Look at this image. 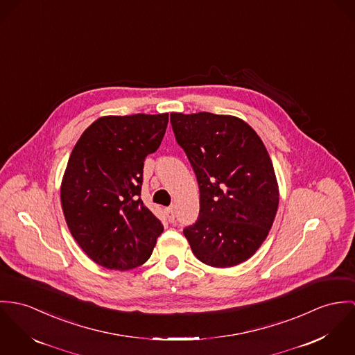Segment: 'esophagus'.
Segmentation results:
<instances>
[{
	"mask_svg": "<svg viewBox=\"0 0 355 355\" xmlns=\"http://www.w3.org/2000/svg\"><path fill=\"white\" fill-rule=\"evenodd\" d=\"M164 212H166V218H167V220H168V222H174V219H175L174 207H168V208H166V209H164Z\"/></svg>",
	"mask_w": 355,
	"mask_h": 355,
	"instance_id": "obj_1",
	"label": "esophagus"
}]
</instances>
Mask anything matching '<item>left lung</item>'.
I'll return each instance as SVG.
<instances>
[{
    "label": "left lung",
    "instance_id": "left-lung-1",
    "mask_svg": "<svg viewBox=\"0 0 355 355\" xmlns=\"http://www.w3.org/2000/svg\"><path fill=\"white\" fill-rule=\"evenodd\" d=\"M170 122L198 182V219L184 229L192 252L216 268L246 261L268 236L279 204L266 146L233 116L171 113Z\"/></svg>",
    "mask_w": 355,
    "mask_h": 355
}]
</instances>
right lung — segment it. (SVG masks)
Instances as JSON below:
<instances>
[{"label":"right lung","mask_w":355,"mask_h":355,"mask_svg":"<svg viewBox=\"0 0 355 355\" xmlns=\"http://www.w3.org/2000/svg\"><path fill=\"white\" fill-rule=\"evenodd\" d=\"M168 114L106 116L80 136L64 173L61 204L71 234L96 264L126 271L144 264L163 232L140 198L147 155Z\"/></svg>","instance_id":"obj_1"}]
</instances>
